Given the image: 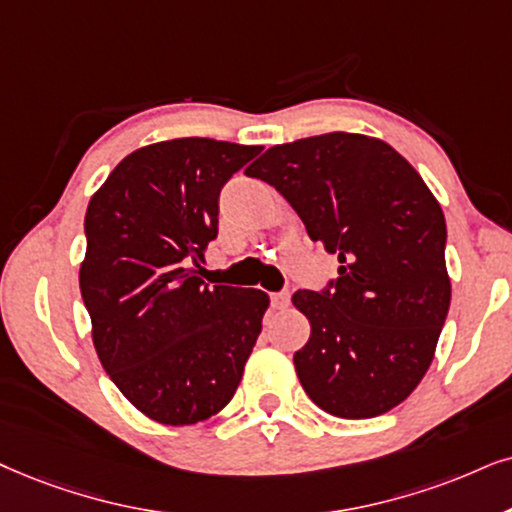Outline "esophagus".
I'll list each match as a JSON object with an SVG mask.
<instances>
[{
	"label": "esophagus",
	"instance_id": "obj_1",
	"mask_svg": "<svg viewBox=\"0 0 512 512\" xmlns=\"http://www.w3.org/2000/svg\"><path fill=\"white\" fill-rule=\"evenodd\" d=\"M271 304H274L276 309H286L288 304H290V293H288V290H281V293L271 295Z\"/></svg>",
	"mask_w": 512,
	"mask_h": 512
}]
</instances>
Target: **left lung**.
<instances>
[{"mask_svg": "<svg viewBox=\"0 0 512 512\" xmlns=\"http://www.w3.org/2000/svg\"><path fill=\"white\" fill-rule=\"evenodd\" d=\"M281 193L338 278L297 290L312 335L297 378L319 409L373 418L416 390L449 314L446 222L437 198L385 141L331 132L271 146L245 170Z\"/></svg>", "mask_w": 512, "mask_h": 512, "instance_id": "left-lung-1", "label": "left lung"}]
</instances>
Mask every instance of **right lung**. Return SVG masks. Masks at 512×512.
<instances>
[{
    "label": "right lung",
    "instance_id": "right-lung-1",
    "mask_svg": "<svg viewBox=\"0 0 512 512\" xmlns=\"http://www.w3.org/2000/svg\"><path fill=\"white\" fill-rule=\"evenodd\" d=\"M262 146L186 137L129 153L89 200L80 290L101 366L141 413L193 425L229 404L269 295L208 286L219 191Z\"/></svg>",
    "mask_w": 512,
    "mask_h": 512
}]
</instances>
